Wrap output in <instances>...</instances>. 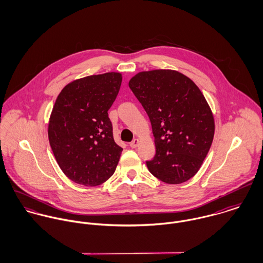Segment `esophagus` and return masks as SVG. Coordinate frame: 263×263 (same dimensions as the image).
<instances>
[{
  "label": "esophagus",
  "mask_w": 263,
  "mask_h": 263,
  "mask_svg": "<svg viewBox=\"0 0 263 263\" xmlns=\"http://www.w3.org/2000/svg\"><path fill=\"white\" fill-rule=\"evenodd\" d=\"M139 143H140L139 139H135L133 142H130V143H129V146H130L132 148H137V147H138V145H139Z\"/></svg>",
  "instance_id": "obj_1"
}]
</instances>
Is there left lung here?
<instances>
[{"label": "left lung", "instance_id": "8db88e82", "mask_svg": "<svg viewBox=\"0 0 263 263\" xmlns=\"http://www.w3.org/2000/svg\"><path fill=\"white\" fill-rule=\"evenodd\" d=\"M128 86L150 118L156 155L151 173L168 184L183 183L199 170L215 135L214 115L194 82L174 70L134 76Z\"/></svg>", "mask_w": 263, "mask_h": 263}]
</instances>
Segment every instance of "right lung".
I'll return each mask as SVG.
<instances>
[{"label": "right lung", "mask_w": 263, "mask_h": 263, "mask_svg": "<svg viewBox=\"0 0 263 263\" xmlns=\"http://www.w3.org/2000/svg\"><path fill=\"white\" fill-rule=\"evenodd\" d=\"M122 76L105 73L69 83L59 94L48 122V140L65 175L78 184L97 186L109 179L122 148L113 139L108 110Z\"/></svg>", "instance_id": "add662e5"}]
</instances>
